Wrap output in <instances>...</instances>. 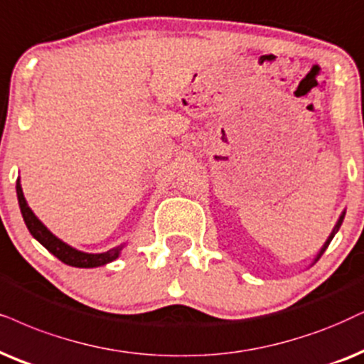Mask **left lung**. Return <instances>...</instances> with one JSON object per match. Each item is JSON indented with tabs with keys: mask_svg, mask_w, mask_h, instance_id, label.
Wrapping results in <instances>:
<instances>
[{
	"mask_svg": "<svg viewBox=\"0 0 364 364\" xmlns=\"http://www.w3.org/2000/svg\"><path fill=\"white\" fill-rule=\"evenodd\" d=\"M344 215H346V210H343V213H341V215H339V218H338V222H336V225H334L333 232H331V233H329L328 240H326V242H324V245H323V247H321V250H319V252H317V255L314 257V260H312V264H314V262H317V260H319V257L324 254V250H326V248H328V245H329V243H331V240H333V238H334V235H336V233H338V230H339V227H341V225H343Z\"/></svg>",
	"mask_w": 364,
	"mask_h": 364,
	"instance_id": "left-lung-1",
	"label": "left lung"
}]
</instances>
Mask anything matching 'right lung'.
I'll use <instances>...</instances> for the list:
<instances>
[{
    "label": "right lung",
    "instance_id": "add662e5",
    "mask_svg": "<svg viewBox=\"0 0 364 364\" xmlns=\"http://www.w3.org/2000/svg\"><path fill=\"white\" fill-rule=\"evenodd\" d=\"M16 196H18V205H20L21 216L25 220L26 228L30 230V233L33 235L35 240H38L41 245H43L50 254L57 257L58 260H62L63 264L70 267H79V269H94V267H100L109 264V262L116 260L119 255H121L122 248L126 247V242L121 243V245L110 248L107 252H102V254H89V252H82L79 248L68 245L63 240H60L57 235H53L50 230L41 223V220L33 213V210L30 208L28 203H26V198L23 195L20 176L16 179Z\"/></svg>",
    "mask_w": 364,
    "mask_h": 364
}]
</instances>
